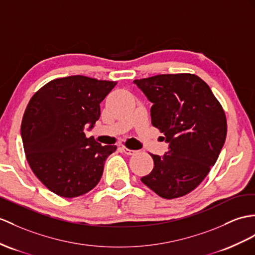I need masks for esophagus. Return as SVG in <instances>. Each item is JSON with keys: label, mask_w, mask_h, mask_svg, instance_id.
I'll use <instances>...</instances> for the list:
<instances>
[{"label": "esophagus", "mask_w": 255, "mask_h": 255, "mask_svg": "<svg viewBox=\"0 0 255 255\" xmlns=\"http://www.w3.org/2000/svg\"><path fill=\"white\" fill-rule=\"evenodd\" d=\"M121 149H122V151H123L124 153L128 154V156H131V154H134V153L136 152V150H132V149H128V148H127L126 146H122Z\"/></svg>", "instance_id": "obj_1"}]
</instances>
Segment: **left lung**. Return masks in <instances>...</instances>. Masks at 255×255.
Masks as SVG:
<instances>
[{"label":"left lung","instance_id":"8db88e82","mask_svg":"<svg viewBox=\"0 0 255 255\" xmlns=\"http://www.w3.org/2000/svg\"><path fill=\"white\" fill-rule=\"evenodd\" d=\"M134 84L152 103L151 123L169 144L163 156L150 154L153 169L140 181L164 199L187 195L208 175L224 146V110L195 74H159Z\"/></svg>","mask_w":255,"mask_h":255}]
</instances>
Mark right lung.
Returning a JSON list of instances; mask_svg holds the SVG:
<instances>
[{"instance_id": "obj_1", "label": "right lung", "mask_w": 255, "mask_h": 255, "mask_svg": "<svg viewBox=\"0 0 255 255\" xmlns=\"http://www.w3.org/2000/svg\"><path fill=\"white\" fill-rule=\"evenodd\" d=\"M117 83L84 76L56 79L30 99L21 138L35 176L54 194L82 196L101 181L105 161L116 146H102L84 128H94L101 104Z\"/></svg>"}]
</instances>
